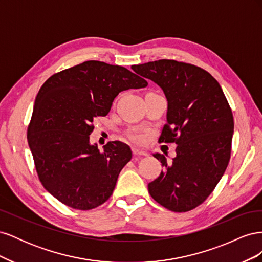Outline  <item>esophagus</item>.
Returning <instances> with one entry per match:
<instances>
[{"mask_svg": "<svg viewBox=\"0 0 262 262\" xmlns=\"http://www.w3.org/2000/svg\"><path fill=\"white\" fill-rule=\"evenodd\" d=\"M132 152H133L134 156H147L148 155L146 152H144V150H141L138 148H133Z\"/></svg>", "mask_w": 262, "mask_h": 262, "instance_id": "esophagus-1", "label": "esophagus"}]
</instances>
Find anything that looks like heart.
<instances>
[{"label":"heart","instance_id":"heart-1","mask_svg":"<svg viewBox=\"0 0 262 262\" xmlns=\"http://www.w3.org/2000/svg\"><path fill=\"white\" fill-rule=\"evenodd\" d=\"M125 138L129 141L133 142V143H141L143 141V136L136 130H129L125 132Z\"/></svg>","mask_w":262,"mask_h":262}]
</instances>
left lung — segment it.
Wrapping results in <instances>:
<instances>
[{"mask_svg": "<svg viewBox=\"0 0 262 262\" xmlns=\"http://www.w3.org/2000/svg\"><path fill=\"white\" fill-rule=\"evenodd\" d=\"M132 70L162 87L168 109L158 142L177 144L171 163L163 154H153L164 169L149 182L148 192L172 212L193 210L226 170L234 132L232 109L219 82L196 66L163 59Z\"/></svg>", "mask_w": 262, "mask_h": 262, "instance_id": "1", "label": "left lung"}]
</instances>
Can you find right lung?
<instances>
[{"mask_svg":"<svg viewBox=\"0 0 262 262\" xmlns=\"http://www.w3.org/2000/svg\"><path fill=\"white\" fill-rule=\"evenodd\" d=\"M128 69L85 61L50 76L40 87L27 129L39 180L47 191L76 210H92L113 194L130 147L90 144L96 117L106 116L117 95L147 85Z\"/></svg>","mask_w":262,"mask_h":262,"instance_id":"right-lung-1","label":"right lung"}]
</instances>
